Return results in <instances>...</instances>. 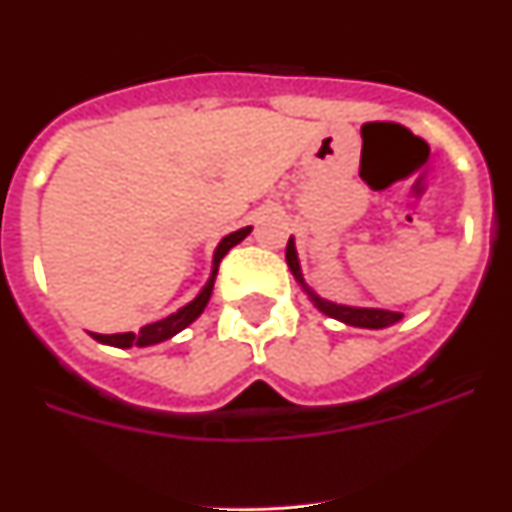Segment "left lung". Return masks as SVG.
I'll return each instance as SVG.
<instances>
[{
  "label": "left lung",
  "instance_id": "1",
  "mask_svg": "<svg viewBox=\"0 0 512 512\" xmlns=\"http://www.w3.org/2000/svg\"><path fill=\"white\" fill-rule=\"evenodd\" d=\"M287 264H289V271L295 274L297 282L305 287V292L310 295V300L315 302V307H318V310H323L325 315H330V318L341 320V323H346V325H356V328H387V325H395L402 320V312L372 310V307H346V305H336V302H328V300H323V297L315 295V292H312V289L305 284V279H302L300 261H297V251H295V243H292V238H289V243H287Z\"/></svg>",
  "mask_w": 512,
  "mask_h": 512
}]
</instances>
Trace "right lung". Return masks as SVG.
<instances>
[{"instance_id":"right-lung-1","label":"right lung","mask_w":512,"mask_h":512,"mask_svg":"<svg viewBox=\"0 0 512 512\" xmlns=\"http://www.w3.org/2000/svg\"><path fill=\"white\" fill-rule=\"evenodd\" d=\"M248 233H251V228H241V230H235V233L225 235L223 241H220V246H217V251H215V261H212V277H210V282H207V287L202 289L200 295H197V300L189 302L187 307H182V310H176L174 315H169V318H164V320H158V323L143 325V328H140L138 333H112V336L92 333V336L97 338L99 343H110V346H117V348L153 346V343H161V341H166V338L176 336L179 330H184L189 323H194V320L200 318L202 310H205L207 302H210L212 287H215L217 266H220V261H223L225 253H228L233 246H238V243H241Z\"/></svg>"}]
</instances>
